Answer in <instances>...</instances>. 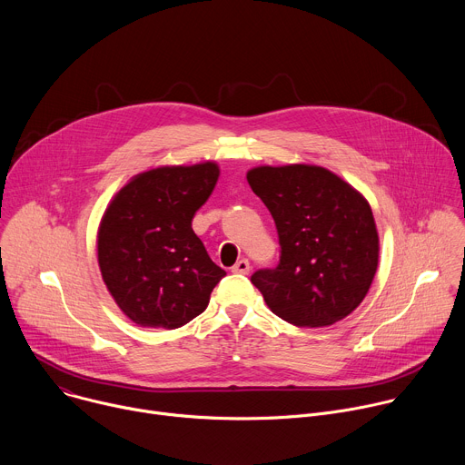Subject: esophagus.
<instances>
[{
  "instance_id": "1",
  "label": "esophagus",
  "mask_w": 465,
  "mask_h": 465,
  "mask_svg": "<svg viewBox=\"0 0 465 465\" xmlns=\"http://www.w3.org/2000/svg\"><path fill=\"white\" fill-rule=\"evenodd\" d=\"M232 272H235V274H248L250 272L248 259H239L232 267Z\"/></svg>"
}]
</instances>
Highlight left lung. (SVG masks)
<instances>
[{
    "label": "left lung",
    "mask_w": 465,
    "mask_h": 465,
    "mask_svg": "<svg viewBox=\"0 0 465 465\" xmlns=\"http://www.w3.org/2000/svg\"><path fill=\"white\" fill-rule=\"evenodd\" d=\"M252 191L269 208L282 246L276 269L253 272L274 314L300 327L331 325L353 312L370 291L379 235L366 198L318 165H261Z\"/></svg>",
    "instance_id": "8db88e82"
}]
</instances>
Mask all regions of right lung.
Wrapping results in <instances>:
<instances>
[{
	"label": "right lung",
	"instance_id": "obj_1",
	"mask_svg": "<svg viewBox=\"0 0 465 465\" xmlns=\"http://www.w3.org/2000/svg\"><path fill=\"white\" fill-rule=\"evenodd\" d=\"M219 165H167L136 174L112 198L97 232L103 282L142 327L176 329L204 312L226 276L191 221L213 191Z\"/></svg>",
	"mask_w": 465,
	"mask_h": 465
}]
</instances>
